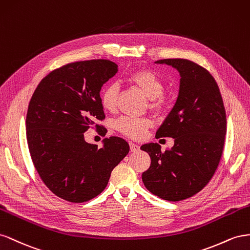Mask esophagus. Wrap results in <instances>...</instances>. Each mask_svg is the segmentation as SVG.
I'll use <instances>...</instances> for the list:
<instances>
[{
    "mask_svg": "<svg viewBox=\"0 0 250 250\" xmlns=\"http://www.w3.org/2000/svg\"><path fill=\"white\" fill-rule=\"evenodd\" d=\"M130 149H131V152H133V153L137 152L139 149V146H137L136 144H134V142H130Z\"/></svg>",
    "mask_w": 250,
    "mask_h": 250,
    "instance_id": "34e87169",
    "label": "esophagus"
}]
</instances>
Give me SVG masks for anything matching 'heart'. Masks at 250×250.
Segmentation results:
<instances>
[{
	"label": "heart",
	"mask_w": 250,
	"mask_h": 250,
	"mask_svg": "<svg viewBox=\"0 0 250 250\" xmlns=\"http://www.w3.org/2000/svg\"><path fill=\"white\" fill-rule=\"evenodd\" d=\"M130 83L137 85L144 92V94L149 98V106L154 110H160L165 104V82L162 78L151 70H138L127 77ZM119 94V87L117 83H109L103 89L101 94V103L104 109L114 111L116 109ZM152 125V121L148 118H137L124 116L116 120V129L126 136L132 138H141L145 136L147 129Z\"/></svg>",
	"instance_id": "1"
}]
</instances>
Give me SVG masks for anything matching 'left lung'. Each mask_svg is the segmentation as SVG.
I'll return each instance as SVG.
<instances>
[{
	"label": "left lung",
	"mask_w": 250,
	"mask_h": 250,
	"mask_svg": "<svg viewBox=\"0 0 250 250\" xmlns=\"http://www.w3.org/2000/svg\"><path fill=\"white\" fill-rule=\"evenodd\" d=\"M177 69L179 93L156 137L174 138V146L161 152L158 144L141 146L151 157L142 173L145 187L163 200L181 201L209 182L222 156L226 113L218 84L208 70L183 59L155 62Z\"/></svg>",
	"instance_id": "8db88e82"
}]
</instances>
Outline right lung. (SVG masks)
<instances>
[{"mask_svg":"<svg viewBox=\"0 0 250 250\" xmlns=\"http://www.w3.org/2000/svg\"><path fill=\"white\" fill-rule=\"evenodd\" d=\"M108 60L68 63L42 78L28 105L26 135L34 167L54 195L74 203L105 188L113 168L130 151L120 137L88 144L83 133L104 119L99 92L117 73ZM105 135V134H104Z\"/></svg>","mask_w":250,"mask_h":250,"instance_id":"obj_1","label":"right lung"}]
</instances>
